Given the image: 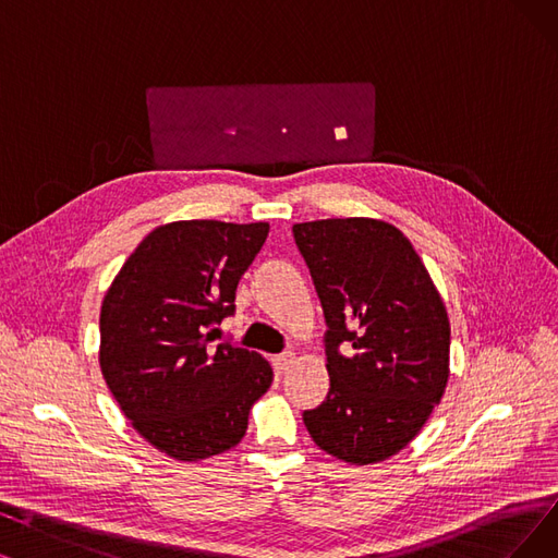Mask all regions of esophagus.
I'll return each instance as SVG.
<instances>
[{
	"label": "esophagus",
	"instance_id": "34e87169",
	"mask_svg": "<svg viewBox=\"0 0 558 558\" xmlns=\"http://www.w3.org/2000/svg\"><path fill=\"white\" fill-rule=\"evenodd\" d=\"M293 362H295V354H293V352L277 354V356H275V371L281 375V373H286L288 368H291Z\"/></svg>",
	"mask_w": 558,
	"mask_h": 558
}]
</instances>
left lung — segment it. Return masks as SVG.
Instances as JSON below:
<instances>
[{"mask_svg": "<svg viewBox=\"0 0 558 558\" xmlns=\"http://www.w3.org/2000/svg\"><path fill=\"white\" fill-rule=\"evenodd\" d=\"M293 238L327 325L329 391L304 410V426L333 458L387 460L418 435L447 389V308L412 242L387 221H304Z\"/></svg>", "mask_w": 558, "mask_h": 558, "instance_id": "obj_1", "label": "left lung"}]
</instances>
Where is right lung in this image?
<instances>
[{
	"label": "right lung",
	"instance_id": "add662e5",
	"mask_svg": "<svg viewBox=\"0 0 558 558\" xmlns=\"http://www.w3.org/2000/svg\"><path fill=\"white\" fill-rule=\"evenodd\" d=\"M270 227L190 219L148 233L100 311V368L135 430L175 460L225 453L270 389L258 352L215 343Z\"/></svg>",
	"mask_w": 558,
	"mask_h": 558
}]
</instances>
